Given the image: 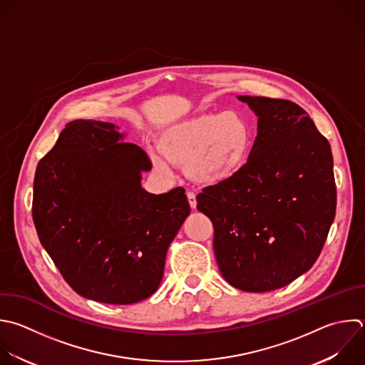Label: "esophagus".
<instances>
[{
    "label": "esophagus",
    "mask_w": 365,
    "mask_h": 365,
    "mask_svg": "<svg viewBox=\"0 0 365 365\" xmlns=\"http://www.w3.org/2000/svg\"><path fill=\"white\" fill-rule=\"evenodd\" d=\"M187 198H188V202H190V207L192 210L197 208V198H195V194L194 192H187Z\"/></svg>",
    "instance_id": "esophagus-1"
}]
</instances>
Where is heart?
Wrapping results in <instances>:
<instances>
[{
  "label": "heart",
  "instance_id": "b5f03b06",
  "mask_svg": "<svg viewBox=\"0 0 365 365\" xmlns=\"http://www.w3.org/2000/svg\"><path fill=\"white\" fill-rule=\"evenodd\" d=\"M164 158L184 167L195 184L217 187L235 178L247 165L254 131L250 120L237 111H207L165 127L158 135ZM158 170L165 164L153 157Z\"/></svg>",
  "mask_w": 365,
  "mask_h": 365
}]
</instances>
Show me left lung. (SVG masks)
Segmentation results:
<instances>
[{
	"label": "left lung",
	"instance_id": "1",
	"mask_svg": "<svg viewBox=\"0 0 365 365\" xmlns=\"http://www.w3.org/2000/svg\"><path fill=\"white\" fill-rule=\"evenodd\" d=\"M258 117L242 171L207 187L197 208L214 225L218 268L248 292L281 288L317 261L335 217L331 147L295 103L238 96Z\"/></svg>",
	"mask_w": 365,
	"mask_h": 365
}]
</instances>
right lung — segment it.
I'll return each instance as SVG.
<instances>
[{
	"instance_id": "1",
	"label": "right lung",
	"mask_w": 365,
	"mask_h": 365,
	"mask_svg": "<svg viewBox=\"0 0 365 365\" xmlns=\"http://www.w3.org/2000/svg\"><path fill=\"white\" fill-rule=\"evenodd\" d=\"M120 127L76 120L38 163L33 220L70 287L84 298L125 305L153 295L190 204L182 187H141L153 164Z\"/></svg>"
}]
</instances>
